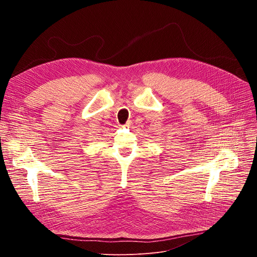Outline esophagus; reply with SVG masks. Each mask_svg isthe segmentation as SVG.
<instances>
[{"instance_id":"34e87169","label":"esophagus","mask_w":257,"mask_h":257,"mask_svg":"<svg viewBox=\"0 0 257 257\" xmlns=\"http://www.w3.org/2000/svg\"><path fill=\"white\" fill-rule=\"evenodd\" d=\"M130 126H131V123H130V121H128V123H126V124L124 125V127H125V128H129Z\"/></svg>"}]
</instances>
